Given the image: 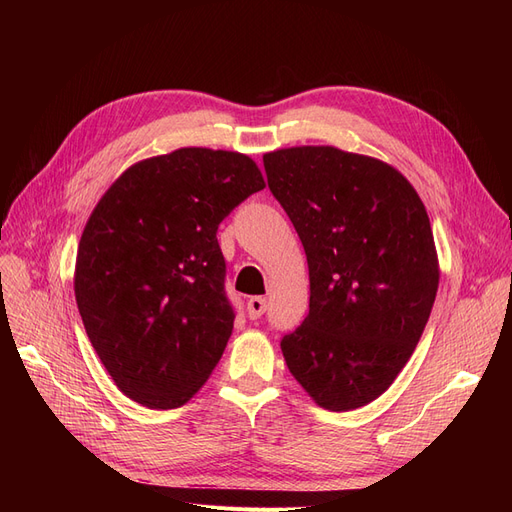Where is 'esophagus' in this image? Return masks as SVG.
Here are the masks:
<instances>
[{
  "label": "esophagus",
  "mask_w": 512,
  "mask_h": 512,
  "mask_svg": "<svg viewBox=\"0 0 512 512\" xmlns=\"http://www.w3.org/2000/svg\"><path fill=\"white\" fill-rule=\"evenodd\" d=\"M265 312H267V299L252 297L250 301H247V316H250L252 320H258Z\"/></svg>",
  "instance_id": "esophagus-1"
}]
</instances>
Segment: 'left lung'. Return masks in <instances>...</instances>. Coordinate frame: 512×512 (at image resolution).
<instances>
[{
    "label": "left lung",
    "mask_w": 512,
    "mask_h": 512,
    "mask_svg": "<svg viewBox=\"0 0 512 512\" xmlns=\"http://www.w3.org/2000/svg\"><path fill=\"white\" fill-rule=\"evenodd\" d=\"M262 162L309 267V314L282 339L286 365L320 408H361L404 369L436 301L423 200L391 164L331 145L277 149Z\"/></svg>",
    "instance_id": "obj_1"
}]
</instances>
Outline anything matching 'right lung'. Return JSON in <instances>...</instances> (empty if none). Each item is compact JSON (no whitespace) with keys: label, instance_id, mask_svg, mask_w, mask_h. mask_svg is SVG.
I'll use <instances>...</instances> for the list:
<instances>
[{"label":"right lung","instance_id":"add662e5","mask_svg":"<svg viewBox=\"0 0 512 512\" xmlns=\"http://www.w3.org/2000/svg\"><path fill=\"white\" fill-rule=\"evenodd\" d=\"M262 188L243 153L183 147L123 170L91 211L74 294L123 395L170 410L207 382L235 322L215 232Z\"/></svg>","mask_w":512,"mask_h":512}]
</instances>
